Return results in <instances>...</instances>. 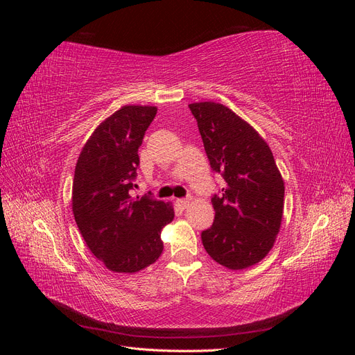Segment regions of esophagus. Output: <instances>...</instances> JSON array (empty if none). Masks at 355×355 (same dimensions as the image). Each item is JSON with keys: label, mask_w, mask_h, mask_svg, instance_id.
<instances>
[{"label": "esophagus", "mask_w": 355, "mask_h": 355, "mask_svg": "<svg viewBox=\"0 0 355 355\" xmlns=\"http://www.w3.org/2000/svg\"><path fill=\"white\" fill-rule=\"evenodd\" d=\"M189 201H191V197H187V198H179L178 200V204L182 207V209H187L189 206Z\"/></svg>", "instance_id": "1"}]
</instances>
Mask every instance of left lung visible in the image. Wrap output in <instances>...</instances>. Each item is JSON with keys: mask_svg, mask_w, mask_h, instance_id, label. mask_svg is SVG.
I'll return each instance as SVG.
<instances>
[{"mask_svg": "<svg viewBox=\"0 0 355 355\" xmlns=\"http://www.w3.org/2000/svg\"><path fill=\"white\" fill-rule=\"evenodd\" d=\"M210 167L223 178L213 194L214 220L201 232L213 261L243 270L262 261L280 231L284 182L270 146L225 105L191 103Z\"/></svg>", "mask_w": 355, "mask_h": 355, "instance_id": "left-lung-1", "label": "left lung"}]
</instances>
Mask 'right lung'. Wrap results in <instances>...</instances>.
I'll return each instance as SVG.
<instances>
[{"mask_svg": "<svg viewBox=\"0 0 355 355\" xmlns=\"http://www.w3.org/2000/svg\"><path fill=\"white\" fill-rule=\"evenodd\" d=\"M155 106H123L96 128L75 166L72 210L92 253L114 272H137L161 252V230L175 218L168 202L132 197L137 149Z\"/></svg>", "mask_w": 355, "mask_h": 355, "instance_id": "1", "label": "right lung"}]
</instances>
